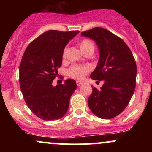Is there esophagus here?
Returning <instances> with one entry per match:
<instances>
[{"instance_id":"obj_1","label":"esophagus","mask_w":152,"mask_h":152,"mask_svg":"<svg viewBox=\"0 0 152 152\" xmlns=\"http://www.w3.org/2000/svg\"><path fill=\"white\" fill-rule=\"evenodd\" d=\"M83 82L82 81H76V84H77V86H81L82 84H83Z\"/></svg>"}]
</instances>
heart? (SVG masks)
<instances>
[{
    "mask_svg": "<svg viewBox=\"0 0 152 152\" xmlns=\"http://www.w3.org/2000/svg\"><path fill=\"white\" fill-rule=\"evenodd\" d=\"M80 49L84 54H86L90 52L93 53L94 50V43L88 38H83L80 40L78 43ZM68 54V47L66 46L63 50L62 58L66 59ZM91 71L90 67L88 66H83L79 65H74L69 68L67 71V74L71 78H75V79L81 80L84 77V76L87 73Z\"/></svg>",
    "mask_w": 152,
    "mask_h": 152,
    "instance_id": "b5f03b06",
    "label": "heart"
}]
</instances>
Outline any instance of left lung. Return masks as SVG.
Instances as JSON below:
<instances>
[{
	"label": "left lung",
	"instance_id": "1",
	"mask_svg": "<svg viewBox=\"0 0 152 152\" xmlns=\"http://www.w3.org/2000/svg\"><path fill=\"white\" fill-rule=\"evenodd\" d=\"M81 34L95 41L100 54L90 78L104 82L100 90L91 86L88 107L99 118H114L125 109L135 90V59L124 41L105 28L96 27Z\"/></svg>",
	"mask_w": 152,
	"mask_h": 152
}]
</instances>
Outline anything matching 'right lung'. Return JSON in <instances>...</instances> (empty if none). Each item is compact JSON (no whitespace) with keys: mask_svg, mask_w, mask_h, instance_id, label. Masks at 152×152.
<instances>
[{"mask_svg":"<svg viewBox=\"0 0 152 152\" xmlns=\"http://www.w3.org/2000/svg\"><path fill=\"white\" fill-rule=\"evenodd\" d=\"M79 31L50 30L40 35L28 46L19 68V81L24 100L38 118L59 119L67 112L76 83L67 79L64 84L52 86L62 64L66 45Z\"/></svg>","mask_w":152,"mask_h":152,"instance_id":"add662e5","label":"right lung"}]
</instances>
